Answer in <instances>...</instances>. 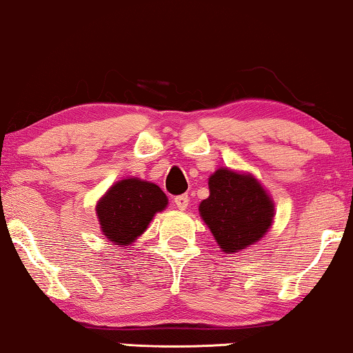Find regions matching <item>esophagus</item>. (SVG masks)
I'll use <instances>...</instances> for the list:
<instances>
[{"mask_svg":"<svg viewBox=\"0 0 353 353\" xmlns=\"http://www.w3.org/2000/svg\"><path fill=\"white\" fill-rule=\"evenodd\" d=\"M173 202H175V205L178 207V209L185 210L188 204H190V197H188V194H180V196H176L175 199H173Z\"/></svg>","mask_w":353,"mask_h":353,"instance_id":"esophagus-1","label":"esophagus"}]
</instances>
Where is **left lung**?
<instances>
[{
  "label": "left lung",
  "mask_w": 353,
  "mask_h": 353,
  "mask_svg": "<svg viewBox=\"0 0 353 353\" xmlns=\"http://www.w3.org/2000/svg\"><path fill=\"white\" fill-rule=\"evenodd\" d=\"M209 190L199 212L223 252H238L267 233L273 202L255 178L220 168L209 178Z\"/></svg>",
  "instance_id": "obj_1"
}]
</instances>
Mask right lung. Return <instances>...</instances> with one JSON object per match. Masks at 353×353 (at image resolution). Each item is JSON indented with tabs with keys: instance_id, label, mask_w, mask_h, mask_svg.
I'll return each mask as SVG.
<instances>
[{
	"instance_id": "right-lung-1",
	"label": "right lung",
	"mask_w": 353,
	"mask_h": 353,
	"mask_svg": "<svg viewBox=\"0 0 353 353\" xmlns=\"http://www.w3.org/2000/svg\"><path fill=\"white\" fill-rule=\"evenodd\" d=\"M165 205L167 196L157 185L128 178L105 192L96 212L105 238L119 245H130Z\"/></svg>"
}]
</instances>
